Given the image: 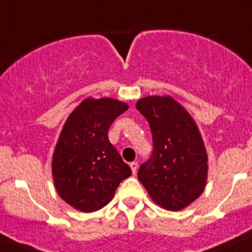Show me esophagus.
<instances>
[{"instance_id": "esophagus-1", "label": "esophagus", "mask_w": 252, "mask_h": 252, "mask_svg": "<svg viewBox=\"0 0 252 252\" xmlns=\"http://www.w3.org/2000/svg\"><path fill=\"white\" fill-rule=\"evenodd\" d=\"M129 165H130L131 172H133L134 175H135L136 170H138V162H135V161H133V162H130V163H129Z\"/></svg>"}]
</instances>
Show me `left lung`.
<instances>
[{
    "label": "left lung",
    "instance_id": "8db88e82",
    "mask_svg": "<svg viewBox=\"0 0 252 252\" xmlns=\"http://www.w3.org/2000/svg\"><path fill=\"white\" fill-rule=\"evenodd\" d=\"M153 134L151 158L138 178L150 198L167 211L193 203L206 188L208 155L191 114L171 96H148L136 102Z\"/></svg>",
    "mask_w": 252,
    "mask_h": 252
}]
</instances>
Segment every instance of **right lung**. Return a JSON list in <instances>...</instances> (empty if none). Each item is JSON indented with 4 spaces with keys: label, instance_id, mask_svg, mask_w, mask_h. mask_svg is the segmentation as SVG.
Returning a JSON list of instances; mask_svg holds the SVG:
<instances>
[{
    "label": "right lung",
    "instance_id": "add662e5",
    "mask_svg": "<svg viewBox=\"0 0 252 252\" xmlns=\"http://www.w3.org/2000/svg\"><path fill=\"white\" fill-rule=\"evenodd\" d=\"M129 108L126 102L87 97L70 113L53 154L55 189L72 208L91 213L112 201L131 170L109 143L108 129Z\"/></svg>",
    "mask_w": 252,
    "mask_h": 252
}]
</instances>
